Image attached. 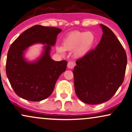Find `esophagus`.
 <instances>
[{"mask_svg": "<svg viewBox=\"0 0 132 132\" xmlns=\"http://www.w3.org/2000/svg\"><path fill=\"white\" fill-rule=\"evenodd\" d=\"M74 66H75V63L74 62H72V61H69V62H68V68H69V69H72V68H74Z\"/></svg>", "mask_w": 132, "mask_h": 132, "instance_id": "34e87169", "label": "esophagus"}]
</instances>
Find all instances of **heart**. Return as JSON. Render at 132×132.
I'll use <instances>...</instances> for the list:
<instances>
[{
    "label": "heart",
    "mask_w": 132,
    "mask_h": 132,
    "mask_svg": "<svg viewBox=\"0 0 132 132\" xmlns=\"http://www.w3.org/2000/svg\"><path fill=\"white\" fill-rule=\"evenodd\" d=\"M94 39V35L91 32L73 31L64 38L63 46H56V50L58 53L63 54L65 51H72L76 48L75 51L76 55L82 56L91 49Z\"/></svg>",
    "instance_id": "b5f03b06"
}]
</instances>
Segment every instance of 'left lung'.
<instances>
[{"instance_id": "1", "label": "left lung", "mask_w": 132, "mask_h": 132, "mask_svg": "<svg viewBox=\"0 0 132 132\" xmlns=\"http://www.w3.org/2000/svg\"><path fill=\"white\" fill-rule=\"evenodd\" d=\"M100 43L76 61L74 74L75 91L78 99L88 104L108 101L124 79L127 58L120 41L109 28L101 24Z\"/></svg>"}]
</instances>
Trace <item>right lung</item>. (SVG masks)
<instances>
[{
    "label": "right lung",
    "mask_w": 132,
    "mask_h": 132,
    "mask_svg": "<svg viewBox=\"0 0 132 132\" xmlns=\"http://www.w3.org/2000/svg\"><path fill=\"white\" fill-rule=\"evenodd\" d=\"M62 31L54 27L36 25L26 30L11 44L6 62V74L13 90L20 97L30 101H41L50 96L56 80L66 69L67 61H55L50 56L51 46ZM46 44L38 61L27 62L23 51L35 43Z\"/></svg>",
    "instance_id": "add662e5"
}]
</instances>
